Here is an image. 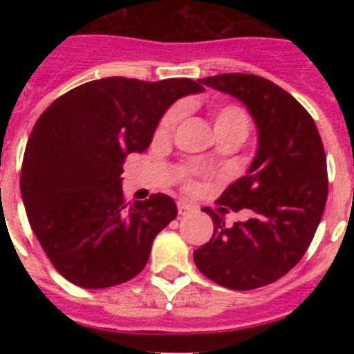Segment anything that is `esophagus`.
<instances>
[{"label":"esophagus","mask_w":354,"mask_h":354,"mask_svg":"<svg viewBox=\"0 0 354 354\" xmlns=\"http://www.w3.org/2000/svg\"><path fill=\"white\" fill-rule=\"evenodd\" d=\"M177 211H179L180 216H186V214H189V212L193 211V207L189 204H184V202H179V204H177Z\"/></svg>","instance_id":"obj_1"}]
</instances>
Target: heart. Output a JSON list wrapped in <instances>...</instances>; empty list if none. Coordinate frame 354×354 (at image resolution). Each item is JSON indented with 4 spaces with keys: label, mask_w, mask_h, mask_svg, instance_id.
Segmentation results:
<instances>
[{
    "label": "heart",
    "mask_w": 354,
    "mask_h": 354,
    "mask_svg": "<svg viewBox=\"0 0 354 354\" xmlns=\"http://www.w3.org/2000/svg\"><path fill=\"white\" fill-rule=\"evenodd\" d=\"M184 113H186L184 104L171 106L167 113L162 115L161 120H159L158 129H156V136H158V138H168V136L175 131V127L180 124ZM211 118H212V126H214L216 134L236 133V134H241V136L245 138L246 133H248V117H246V113L239 108V106H234V104L216 106V108L211 111Z\"/></svg>",
    "instance_id": "obj_1"
}]
</instances>
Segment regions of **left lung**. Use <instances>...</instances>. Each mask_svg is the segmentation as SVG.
Listing matches in <instances>:
<instances>
[{
	"label": "left lung",
	"instance_id": "1",
	"mask_svg": "<svg viewBox=\"0 0 354 354\" xmlns=\"http://www.w3.org/2000/svg\"><path fill=\"white\" fill-rule=\"evenodd\" d=\"M239 99L257 126V152L246 174L221 193L209 243L193 252L209 280L234 290L277 282L301 261L328 196L326 154L314 118L290 93L253 74L200 80ZM248 208L246 222L224 225L223 212Z\"/></svg>",
	"mask_w": 354,
	"mask_h": 354
}]
</instances>
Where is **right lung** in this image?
<instances>
[{"label":"right lung","instance_id":"1","mask_svg":"<svg viewBox=\"0 0 354 354\" xmlns=\"http://www.w3.org/2000/svg\"><path fill=\"white\" fill-rule=\"evenodd\" d=\"M200 92V81L187 77H104L72 88L40 115L24 150L21 195L31 230L68 282L106 289L145 268L177 205L162 193L127 205L122 165L150 145L177 99Z\"/></svg>","mask_w":354,"mask_h":354}]
</instances>
